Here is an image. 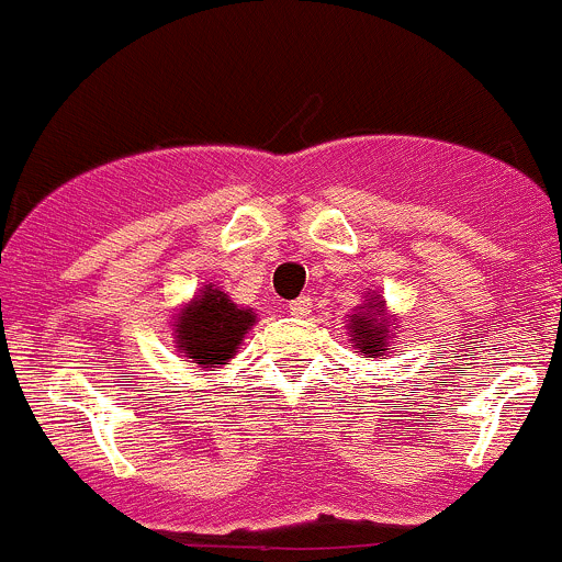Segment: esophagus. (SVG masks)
I'll return each instance as SVG.
<instances>
[{
	"mask_svg": "<svg viewBox=\"0 0 562 562\" xmlns=\"http://www.w3.org/2000/svg\"><path fill=\"white\" fill-rule=\"evenodd\" d=\"M289 314H292V316H308L311 314V297L300 294L297 300H292V303H289Z\"/></svg>",
	"mask_w": 562,
	"mask_h": 562,
	"instance_id": "1",
	"label": "esophagus"
}]
</instances>
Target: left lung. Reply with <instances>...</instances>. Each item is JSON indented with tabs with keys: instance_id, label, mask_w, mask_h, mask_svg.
<instances>
[{
	"instance_id": "obj_1",
	"label": "left lung",
	"mask_w": 562,
	"mask_h": 562,
	"mask_svg": "<svg viewBox=\"0 0 562 562\" xmlns=\"http://www.w3.org/2000/svg\"><path fill=\"white\" fill-rule=\"evenodd\" d=\"M347 330L349 344L363 358H387L396 349V314H387V303L380 292H366L363 303L355 305V314H347Z\"/></svg>"
}]
</instances>
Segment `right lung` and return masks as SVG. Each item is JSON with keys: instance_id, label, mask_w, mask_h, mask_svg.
Segmentation results:
<instances>
[{"instance_id": "right-lung-1", "label": "right lung", "mask_w": 562, "mask_h": 562, "mask_svg": "<svg viewBox=\"0 0 562 562\" xmlns=\"http://www.w3.org/2000/svg\"><path fill=\"white\" fill-rule=\"evenodd\" d=\"M254 325H257L254 308L237 305L215 283H204L175 314L171 336L177 352L188 358V363L215 371L240 352L243 338Z\"/></svg>"}]
</instances>
